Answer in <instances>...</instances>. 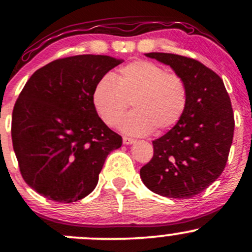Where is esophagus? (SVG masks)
<instances>
[{
	"mask_svg": "<svg viewBox=\"0 0 252 252\" xmlns=\"http://www.w3.org/2000/svg\"><path fill=\"white\" fill-rule=\"evenodd\" d=\"M135 142L134 138H130V137H123V143L126 144V146H128V144H132Z\"/></svg>",
	"mask_w": 252,
	"mask_h": 252,
	"instance_id": "1",
	"label": "esophagus"
}]
</instances>
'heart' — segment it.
I'll list each match as a JSON object with an SVG mask.
<instances>
[{
  "label": "heart",
  "mask_w": 252,
  "mask_h": 252,
  "mask_svg": "<svg viewBox=\"0 0 252 252\" xmlns=\"http://www.w3.org/2000/svg\"><path fill=\"white\" fill-rule=\"evenodd\" d=\"M134 111L124 117L120 129L132 136L164 131L184 116L189 103L185 80L175 73H167L154 63L136 60L117 74H105L92 91V103L99 117L110 126L120 123L129 108Z\"/></svg>",
  "instance_id": "obj_1"
}]
</instances>
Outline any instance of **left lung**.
Masks as SVG:
<instances>
[{
	"mask_svg": "<svg viewBox=\"0 0 252 252\" xmlns=\"http://www.w3.org/2000/svg\"><path fill=\"white\" fill-rule=\"evenodd\" d=\"M170 66L189 90L186 111L167 134L153 141L154 155L140 170L152 192L189 199L213 184L226 166L235 118L224 83L198 60L172 53H146Z\"/></svg>",
	"mask_w": 252,
	"mask_h": 252,
	"instance_id": "left-lung-1",
	"label": "left lung"
}]
</instances>
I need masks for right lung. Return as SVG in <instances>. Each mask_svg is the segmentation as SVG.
Here are the masks:
<instances>
[{
    "mask_svg": "<svg viewBox=\"0 0 252 252\" xmlns=\"http://www.w3.org/2000/svg\"><path fill=\"white\" fill-rule=\"evenodd\" d=\"M123 63L83 54L54 60L33 73L17 98L11 140L28 186L57 202L89 195L122 137L98 116L92 91L100 78Z\"/></svg>",
    "mask_w": 252,
    "mask_h": 252,
    "instance_id": "obj_1",
    "label": "right lung"
}]
</instances>
